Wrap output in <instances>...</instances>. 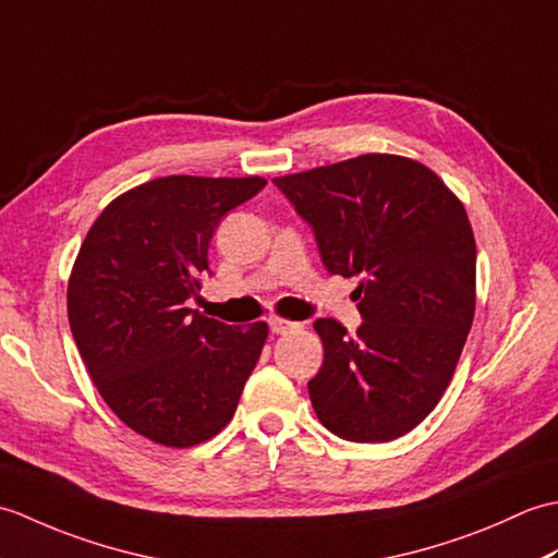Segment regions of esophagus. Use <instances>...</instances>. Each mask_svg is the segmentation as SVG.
<instances>
[{"label": "esophagus", "mask_w": 558, "mask_h": 558, "mask_svg": "<svg viewBox=\"0 0 558 558\" xmlns=\"http://www.w3.org/2000/svg\"><path fill=\"white\" fill-rule=\"evenodd\" d=\"M268 326H270L272 333H278V336L292 333V330H298V328H300V324L288 322V318H280V316H272V318H268Z\"/></svg>", "instance_id": "obj_1"}]
</instances>
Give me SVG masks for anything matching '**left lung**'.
I'll use <instances>...</instances> for the list:
<instances>
[{"label": "left lung", "mask_w": 558, "mask_h": 558, "mask_svg": "<svg viewBox=\"0 0 558 558\" xmlns=\"http://www.w3.org/2000/svg\"><path fill=\"white\" fill-rule=\"evenodd\" d=\"M276 186L312 225L328 272L360 278L357 336L318 318L316 417L357 444L412 432L453 378L475 318L477 246L465 206L426 165L366 153Z\"/></svg>", "instance_id": "obj_1"}]
</instances>
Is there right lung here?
I'll use <instances>...</instances> for the list:
<instances>
[{"label": "right lung", "mask_w": 558, "mask_h": 558, "mask_svg": "<svg viewBox=\"0 0 558 558\" xmlns=\"http://www.w3.org/2000/svg\"><path fill=\"white\" fill-rule=\"evenodd\" d=\"M264 177L170 174L129 189L93 222L66 290L69 326L98 393L129 429L189 448L232 420L268 326L189 310L225 213Z\"/></svg>", "instance_id": "1"}]
</instances>
